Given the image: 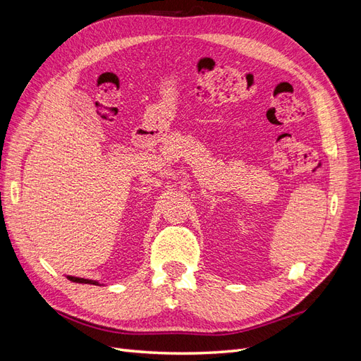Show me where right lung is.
Returning <instances> with one entry per match:
<instances>
[{"mask_svg":"<svg viewBox=\"0 0 361 361\" xmlns=\"http://www.w3.org/2000/svg\"><path fill=\"white\" fill-rule=\"evenodd\" d=\"M69 280L75 281V283H92V285H96V281L93 280H87V279H80V277H72V276H68Z\"/></svg>","mask_w":361,"mask_h":361,"instance_id":"1","label":"right lung"}]
</instances>
